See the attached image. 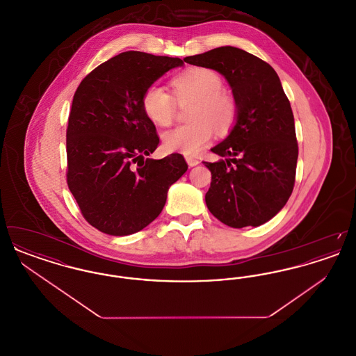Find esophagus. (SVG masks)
I'll use <instances>...</instances> for the list:
<instances>
[{
	"mask_svg": "<svg viewBox=\"0 0 356 356\" xmlns=\"http://www.w3.org/2000/svg\"><path fill=\"white\" fill-rule=\"evenodd\" d=\"M186 160L189 167H196L197 164H200V160L197 157H195V156H186Z\"/></svg>",
	"mask_w": 356,
	"mask_h": 356,
	"instance_id": "1",
	"label": "esophagus"
}]
</instances>
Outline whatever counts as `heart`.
I'll list each match as a JSON object with an SVG mask.
<instances>
[{"mask_svg":"<svg viewBox=\"0 0 356 356\" xmlns=\"http://www.w3.org/2000/svg\"><path fill=\"white\" fill-rule=\"evenodd\" d=\"M172 92L179 104L193 102L188 125L170 129L163 135L167 152L195 154L218 132H225L236 119L234 96L222 89L220 76L208 68H189L172 80ZM164 88L151 85L141 97L145 116L160 127H168L175 120L176 102Z\"/></svg>","mask_w":356,"mask_h":356,"instance_id":"b5f03b06","label":"heart"}]
</instances>
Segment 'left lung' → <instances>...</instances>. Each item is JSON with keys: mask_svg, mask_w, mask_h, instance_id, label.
<instances>
[{"mask_svg": "<svg viewBox=\"0 0 356 356\" xmlns=\"http://www.w3.org/2000/svg\"><path fill=\"white\" fill-rule=\"evenodd\" d=\"M184 61L219 72L237 105L229 135L211 148L222 159L204 161L212 173L207 207L228 227H259L280 212L295 184V121L280 79L270 64L235 47Z\"/></svg>", "mask_w": 356, "mask_h": 356, "instance_id": "left-lung-1", "label": "left lung"}]
</instances>
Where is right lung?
I'll use <instances>...</instances> for the list:
<instances>
[{"label":"right lung","mask_w":356,"mask_h":356,"mask_svg":"<svg viewBox=\"0 0 356 356\" xmlns=\"http://www.w3.org/2000/svg\"><path fill=\"white\" fill-rule=\"evenodd\" d=\"M179 57L120 53L79 85L67 129L68 186L90 225L106 235H132L163 211L170 186L188 170L179 153L153 160L159 136L141 106L144 92Z\"/></svg>","instance_id":"1"}]
</instances>
